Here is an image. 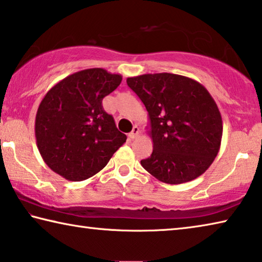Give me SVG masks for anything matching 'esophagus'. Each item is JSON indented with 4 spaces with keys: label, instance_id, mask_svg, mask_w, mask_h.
<instances>
[{
    "label": "esophagus",
    "instance_id": "esophagus-1",
    "mask_svg": "<svg viewBox=\"0 0 262 262\" xmlns=\"http://www.w3.org/2000/svg\"><path fill=\"white\" fill-rule=\"evenodd\" d=\"M139 134H140L139 126H134V127H133L132 132L129 133V134H128V137H129L130 140H134V139H136L137 136H139Z\"/></svg>",
    "mask_w": 262,
    "mask_h": 262
}]
</instances>
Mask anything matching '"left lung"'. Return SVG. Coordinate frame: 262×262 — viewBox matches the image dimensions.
I'll list each match as a JSON object with an SVG mask.
<instances>
[{
	"label": "left lung",
	"instance_id": "obj_1",
	"mask_svg": "<svg viewBox=\"0 0 262 262\" xmlns=\"http://www.w3.org/2000/svg\"><path fill=\"white\" fill-rule=\"evenodd\" d=\"M127 84L148 111L152 154L141 165L165 184L194 180L220 151L223 121L207 89L168 73L128 77Z\"/></svg>",
	"mask_w": 262,
	"mask_h": 262
}]
</instances>
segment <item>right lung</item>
Listing matches in <instances>:
<instances>
[{"label":"right lung","instance_id":"obj_1","mask_svg":"<svg viewBox=\"0 0 262 262\" xmlns=\"http://www.w3.org/2000/svg\"><path fill=\"white\" fill-rule=\"evenodd\" d=\"M122 81L103 68L74 73L48 90L35 115L37 147L48 167L64 179L98 173L127 136L118 130L101 100Z\"/></svg>","mask_w":262,"mask_h":262}]
</instances>
